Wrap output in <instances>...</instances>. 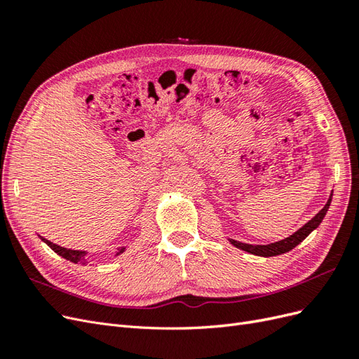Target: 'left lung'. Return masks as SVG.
Instances as JSON below:
<instances>
[{"instance_id":"obj_1","label":"left lung","mask_w":359,"mask_h":359,"mask_svg":"<svg viewBox=\"0 0 359 359\" xmlns=\"http://www.w3.org/2000/svg\"><path fill=\"white\" fill-rule=\"evenodd\" d=\"M331 201H332V191L330 194V199L327 201V203H325L323 208L313 217L311 220H309L306 224H304L302 227H299V229L297 232H293L290 236L285 238V240H280V241H276V243H271V244H265V245H259V244H245V243H241V241H236V240H232V238H227L229 240V243L232 245H235L236 248L240 250H244V252L250 253V255H255V256H260V257H271V256H278V255H283V253H287L290 252L292 248H295L299 243H302L306 238L313 232L316 231L319 224L322 223L323 217L327 215L328 210H330V205H331Z\"/></svg>"}]
</instances>
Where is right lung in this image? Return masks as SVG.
Listing matches in <instances>:
<instances>
[{"label":"right lung","mask_w":359,"mask_h":359,"mask_svg":"<svg viewBox=\"0 0 359 359\" xmlns=\"http://www.w3.org/2000/svg\"><path fill=\"white\" fill-rule=\"evenodd\" d=\"M39 236H40V235H39ZM40 240H41L43 243H46L57 255H60V256L64 257V259L70 260V262L88 265V259H86V256H88V252H85V250H72V248L61 247V245H57V244L50 243L49 240H46V238H43V236H40ZM124 252H126V247H119L118 252L115 253V257L119 256L121 253H124Z\"/></svg>","instance_id":"obj_1"}]
</instances>
